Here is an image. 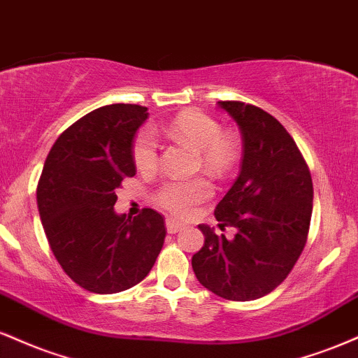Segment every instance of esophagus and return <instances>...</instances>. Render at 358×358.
<instances>
[{
	"instance_id": "obj_1",
	"label": "esophagus",
	"mask_w": 358,
	"mask_h": 358,
	"mask_svg": "<svg viewBox=\"0 0 358 358\" xmlns=\"http://www.w3.org/2000/svg\"><path fill=\"white\" fill-rule=\"evenodd\" d=\"M183 229H185V225L180 224V222H176L175 219H168L166 220V231L170 234H176V232L183 231Z\"/></svg>"
}]
</instances>
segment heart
<instances>
[{"instance_id": "obj_1", "label": "heart", "mask_w": 358, "mask_h": 358, "mask_svg": "<svg viewBox=\"0 0 358 358\" xmlns=\"http://www.w3.org/2000/svg\"><path fill=\"white\" fill-rule=\"evenodd\" d=\"M165 134L196 151V165L213 176L224 178L239 162L241 146L236 134L222 131L212 116L196 109L176 114L163 127ZM133 162L139 171H153L158 166V143L151 131H139L133 141ZM213 188L205 176L171 178L155 193V202L176 217H190L196 205L210 199Z\"/></svg>"}]
</instances>
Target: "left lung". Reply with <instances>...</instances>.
<instances>
[{
  "instance_id": "obj_1",
  "label": "left lung",
  "mask_w": 358,
  "mask_h": 358,
  "mask_svg": "<svg viewBox=\"0 0 358 358\" xmlns=\"http://www.w3.org/2000/svg\"><path fill=\"white\" fill-rule=\"evenodd\" d=\"M219 106L239 124L244 155L237 180L215 207L220 229L208 225L203 248L192 257L200 285L231 301L266 296L294 268L306 245L313 210V182L301 151L269 113L241 101Z\"/></svg>"
}]
</instances>
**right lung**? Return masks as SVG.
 <instances>
[{"mask_svg":"<svg viewBox=\"0 0 358 358\" xmlns=\"http://www.w3.org/2000/svg\"><path fill=\"white\" fill-rule=\"evenodd\" d=\"M148 108L110 104L69 126L52 146L36 187L45 236L62 269L97 294L136 286L165 242V220L143 208L133 220L114 212L122 180L136 175L133 139Z\"/></svg>","mask_w":358,"mask_h":358,"instance_id":"obj_1","label":"right lung"}]
</instances>
